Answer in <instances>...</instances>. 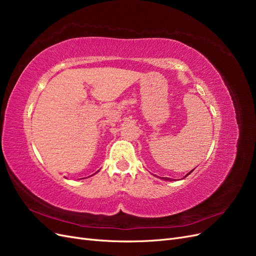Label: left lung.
<instances>
[{
	"label": "left lung",
	"instance_id": "obj_1",
	"mask_svg": "<svg viewBox=\"0 0 256 256\" xmlns=\"http://www.w3.org/2000/svg\"><path fill=\"white\" fill-rule=\"evenodd\" d=\"M192 171H193V170H192ZM192 171H191V172H189V173H188L187 175H186V176H188L189 174H191V173H192ZM186 176H184V177H186ZM160 178H162V180H170V182H171V180H171V178H168V177H160Z\"/></svg>",
	"mask_w": 256,
	"mask_h": 256
}]
</instances>
